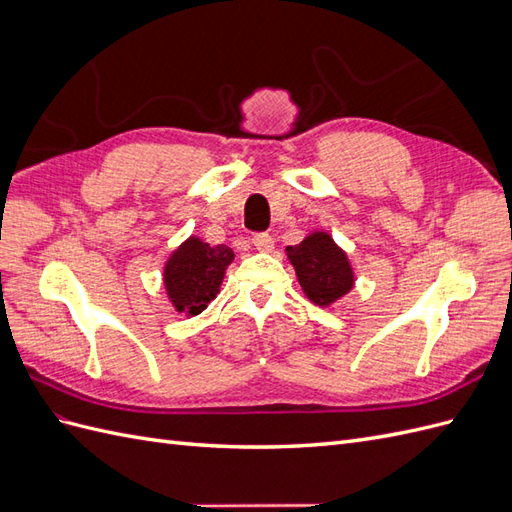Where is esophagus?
<instances>
[{"instance_id": "34e87169", "label": "esophagus", "mask_w": 512, "mask_h": 512, "mask_svg": "<svg viewBox=\"0 0 512 512\" xmlns=\"http://www.w3.org/2000/svg\"><path fill=\"white\" fill-rule=\"evenodd\" d=\"M252 243L256 245V250H260V252H271L273 245H275L269 232H256V235L252 237Z\"/></svg>"}]
</instances>
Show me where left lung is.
<instances>
[{"mask_svg": "<svg viewBox=\"0 0 512 512\" xmlns=\"http://www.w3.org/2000/svg\"><path fill=\"white\" fill-rule=\"evenodd\" d=\"M286 252L301 288L316 305H329L352 288L350 262L327 232H314Z\"/></svg>", "mask_w": 512, "mask_h": 512, "instance_id": "8db88e82", "label": "left lung"}]
</instances>
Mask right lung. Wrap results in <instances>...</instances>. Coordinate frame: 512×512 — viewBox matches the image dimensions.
<instances>
[{"label":"right lung","instance_id":"obj_1","mask_svg":"<svg viewBox=\"0 0 512 512\" xmlns=\"http://www.w3.org/2000/svg\"><path fill=\"white\" fill-rule=\"evenodd\" d=\"M228 245L203 243L200 239L185 241L166 262L164 282L168 297L177 312L196 316L218 294L226 267L232 262Z\"/></svg>","mask_w":512,"mask_h":512}]
</instances>
